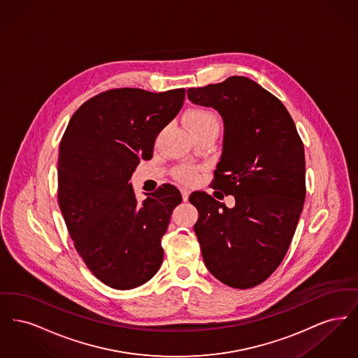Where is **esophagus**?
I'll list each match as a JSON object with an SVG mask.
<instances>
[{
  "label": "esophagus",
  "mask_w": 358,
  "mask_h": 358,
  "mask_svg": "<svg viewBox=\"0 0 358 358\" xmlns=\"http://www.w3.org/2000/svg\"><path fill=\"white\" fill-rule=\"evenodd\" d=\"M181 194H182V200L187 203V200H189V194H190V192L184 187V189H181Z\"/></svg>",
  "instance_id": "34e87169"
}]
</instances>
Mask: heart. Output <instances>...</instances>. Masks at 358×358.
Listing matches in <instances>:
<instances>
[{"instance_id": "obj_1", "label": "heart", "mask_w": 358, "mask_h": 358, "mask_svg": "<svg viewBox=\"0 0 358 358\" xmlns=\"http://www.w3.org/2000/svg\"><path fill=\"white\" fill-rule=\"evenodd\" d=\"M187 124L190 130L199 129L208 124H216L217 126V118L215 114L205 108H193L190 110L185 117ZM176 177L182 182H193L197 177V168L194 166H180L176 169Z\"/></svg>"}]
</instances>
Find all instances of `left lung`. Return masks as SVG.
Here are the masks:
<instances>
[{"label": "left lung", "mask_w": 358, "mask_h": 358, "mask_svg": "<svg viewBox=\"0 0 358 358\" xmlns=\"http://www.w3.org/2000/svg\"><path fill=\"white\" fill-rule=\"evenodd\" d=\"M193 104L215 108L224 123L222 153L212 187L235 197L228 208L205 192L194 232L205 266L235 289L264 282L280 264L306 197L303 143L278 98L245 76L189 88Z\"/></svg>", "instance_id": "1"}]
</instances>
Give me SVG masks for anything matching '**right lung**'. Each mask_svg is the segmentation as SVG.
<instances>
[{
  "label": "right lung",
  "mask_w": 358,
  "mask_h": 358,
  "mask_svg": "<svg viewBox=\"0 0 358 358\" xmlns=\"http://www.w3.org/2000/svg\"><path fill=\"white\" fill-rule=\"evenodd\" d=\"M184 99V88L110 90L83 103L62 138L59 206L76 251L108 287L136 289L162 264L161 238L181 193L164 184L138 203L129 181Z\"/></svg>",
  "instance_id": "1"
}]
</instances>
